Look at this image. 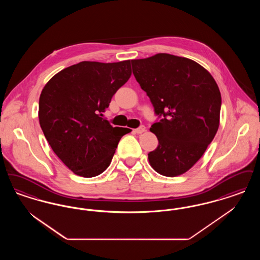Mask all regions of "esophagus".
I'll list each match as a JSON object with an SVG mask.
<instances>
[{
	"label": "esophagus",
	"instance_id": "esophagus-1",
	"mask_svg": "<svg viewBox=\"0 0 260 260\" xmlns=\"http://www.w3.org/2000/svg\"><path fill=\"white\" fill-rule=\"evenodd\" d=\"M145 132V126L144 125H140L139 127H137L136 129V134H142Z\"/></svg>",
	"mask_w": 260,
	"mask_h": 260
}]
</instances>
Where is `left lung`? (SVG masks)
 <instances>
[{
  "label": "left lung",
  "mask_w": 260,
  "mask_h": 260,
  "mask_svg": "<svg viewBox=\"0 0 260 260\" xmlns=\"http://www.w3.org/2000/svg\"><path fill=\"white\" fill-rule=\"evenodd\" d=\"M133 73L160 121L151 125L159 145L148 154L161 175L177 176L203 156L219 126L221 94L197 62L169 53L132 60Z\"/></svg>",
  "instance_id": "left-lung-1"
}]
</instances>
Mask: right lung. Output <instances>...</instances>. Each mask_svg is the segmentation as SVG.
<instances>
[{"mask_svg":"<svg viewBox=\"0 0 260 260\" xmlns=\"http://www.w3.org/2000/svg\"><path fill=\"white\" fill-rule=\"evenodd\" d=\"M131 75V60L82 61L54 75L43 88L40 125L53 152L75 174L93 177L103 173L120 139L131 132L103 118Z\"/></svg>","mask_w":260,"mask_h":260,"instance_id":"add662e5","label":"right lung"}]
</instances>
